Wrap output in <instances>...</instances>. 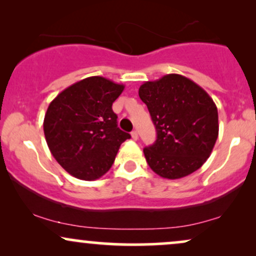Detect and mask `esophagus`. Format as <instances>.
<instances>
[{
	"label": "esophagus",
	"mask_w": 256,
	"mask_h": 256,
	"mask_svg": "<svg viewBox=\"0 0 256 256\" xmlns=\"http://www.w3.org/2000/svg\"><path fill=\"white\" fill-rule=\"evenodd\" d=\"M131 137H132V140H137V138H138V132H137V131H132V132H131Z\"/></svg>",
	"instance_id": "esophagus-1"
}]
</instances>
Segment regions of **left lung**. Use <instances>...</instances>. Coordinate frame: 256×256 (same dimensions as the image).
Returning a JSON list of instances; mask_svg holds the SVG:
<instances>
[{
  "label": "left lung",
  "mask_w": 256,
  "mask_h": 256,
  "mask_svg": "<svg viewBox=\"0 0 256 256\" xmlns=\"http://www.w3.org/2000/svg\"><path fill=\"white\" fill-rule=\"evenodd\" d=\"M138 95L158 134L154 144L143 149L149 167L166 179L198 171L219 134L218 110L212 98L192 79L176 73L144 82Z\"/></svg>",
  "instance_id": "obj_1"
}]
</instances>
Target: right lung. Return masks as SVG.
Segmentation results:
<instances>
[{"instance_id": "right-lung-1", "label": "right lung", "mask_w": 256, "mask_h": 256, "mask_svg": "<svg viewBox=\"0 0 256 256\" xmlns=\"http://www.w3.org/2000/svg\"><path fill=\"white\" fill-rule=\"evenodd\" d=\"M124 85L95 76L66 88L49 104L43 130L49 150L66 172L95 180L110 171L130 134L116 124L112 104Z\"/></svg>"}]
</instances>
